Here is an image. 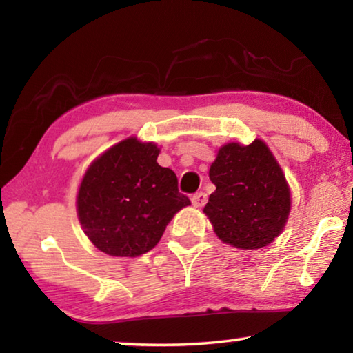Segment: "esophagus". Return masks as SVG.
Returning <instances> with one entry per match:
<instances>
[{
    "instance_id": "1",
    "label": "esophagus",
    "mask_w": 353,
    "mask_h": 353,
    "mask_svg": "<svg viewBox=\"0 0 353 353\" xmlns=\"http://www.w3.org/2000/svg\"><path fill=\"white\" fill-rule=\"evenodd\" d=\"M207 194L204 191H198V193H194L191 196V202H193L194 207H204L207 204Z\"/></svg>"
}]
</instances>
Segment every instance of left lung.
<instances>
[{
	"label": "left lung",
	"instance_id": "left-lung-1",
	"mask_svg": "<svg viewBox=\"0 0 353 353\" xmlns=\"http://www.w3.org/2000/svg\"><path fill=\"white\" fill-rule=\"evenodd\" d=\"M208 176L216 190L204 213L221 240L240 249H260L280 235L291 207L290 188L265 143L223 146Z\"/></svg>",
	"mask_w": 353,
	"mask_h": 353
}]
</instances>
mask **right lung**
Masks as SVG:
<instances>
[{
  "label": "right lung",
  "instance_id": "obj_1",
  "mask_svg": "<svg viewBox=\"0 0 353 353\" xmlns=\"http://www.w3.org/2000/svg\"><path fill=\"white\" fill-rule=\"evenodd\" d=\"M159 148L128 139L88 168L77 194V214L87 236L112 256L146 254L166 224L190 205L174 171L157 163Z\"/></svg>",
  "mask_w": 353,
  "mask_h": 353
}]
</instances>
